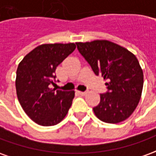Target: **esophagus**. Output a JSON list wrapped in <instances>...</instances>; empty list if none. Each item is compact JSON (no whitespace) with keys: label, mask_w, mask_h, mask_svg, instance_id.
I'll use <instances>...</instances> for the list:
<instances>
[{"label":"esophagus","mask_w":156,"mask_h":156,"mask_svg":"<svg viewBox=\"0 0 156 156\" xmlns=\"http://www.w3.org/2000/svg\"><path fill=\"white\" fill-rule=\"evenodd\" d=\"M77 93H78V94L82 95V96H83V95L86 94V92H82V91H77Z\"/></svg>","instance_id":"obj_1"}]
</instances>
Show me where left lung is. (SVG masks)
Wrapping results in <instances>:
<instances>
[{"label": "left lung", "mask_w": 156, "mask_h": 156, "mask_svg": "<svg viewBox=\"0 0 156 156\" xmlns=\"http://www.w3.org/2000/svg\"><path fill=\"white\" fill-rule=\"evenodd\" d=\"M76 45L95 75L108 81L107 91L100 94V102L94 108L95 115L108 124L125 120L137 107L143 89V71L136 57L106 40Z\"/></svg>", "instance_id": "obj_1"}]
</instances>
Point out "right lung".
Instances as JSON below:
<instances>
[{
	"mask_svg": "<svg viewBox=\"0 0 156 156\" xmlns=\"http://www.w3.org/2000/svg\"><path fill=\"white\" fill-rule=\"evenodd\" d=\"M76 48L74 43L42 44L27 54L16 70V88L19 103L31 119L52 126L68 114L74 91L51 88L58 65Z\"/></svg>",
	"mask_w": 156,
	"mask_h": 156,
	"instance_id": "add662e5",
	"label": "right lung"
}]
</instances>
